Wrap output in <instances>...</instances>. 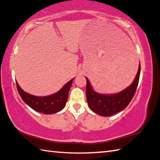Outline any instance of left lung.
I'll list each match as a JSON object with an SVG mask.
<instances>
[{
  "mask_svg": "<svg viewBox=\"0 0 160 160\" xmlns=\"http://www.w3.org/2000/svg\"><path fill=\"white\" fill-rule=\"evenodd\" d=\"M140 73V64L133 82L120 92L112 94L97 93L92 89L90 81L87 79L86 97L89 107L94 113L102 116H110L126 109L131 102L138 85Z\"/></svg>",
  "mask_w": 160,
  "mask_h": 160,
  "instance_id": "obj_1",
  "label": "left lung"
}]
</instances>
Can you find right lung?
<instances>
[{
    "instance_id": "add662e5",
    "label": "right lung",
    "mask_w": 160,
    "mask_h": 160,
    "mask_svg": "<svg viewBox=\"0 0 160 160\" xmlns=\"http://www.w3.org/2000/svg\"><path fill=\"white\" fill-rule=\"evenodd\" d=\"M68 81L60 90L55 94L47 97H37L25 92L21 89L18 82H16L18 91L21 98L29 107L37 112L44 114H52V113L60 112L66 106L68 92L71 88L72 80Z\"/></svg>"
}]
</instances>
